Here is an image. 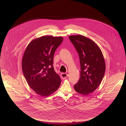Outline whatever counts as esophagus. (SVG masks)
Wrapping results in <instances>:
<instances>
[{
	"mask_svg": "<svg viewBox=\"0 0 126 126\" xmlns=\"http://www.w3.org/2000/svg\"><path fill=\"white\" fill-rule=\"evenodd\" d=\"M61 76L62 79H65L68 77V74L65 73H62L61 74Z\"/></svg>",
	"mask_w": 126,
	"mask_h": 126,
	"instance_id": "1",
	"label": "esophagus"
}]
</instances>
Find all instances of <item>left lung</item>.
Here are the masks:
<instances>
[{
    "instance_id": "left-lung-1",
    "label": "left lung",
    "mask_w": 126,
    "mask_h": 126,
    "mask_svg": "<svg viewBox=\"0 0 126 126\" xmlns=\"http://www.w3.org/2000/svg\"><path fill=\"white\" fill-rule=\"evenodd\" d=\"M69 38L79 54L81 67V76L74 88L78 93L86 96L100 85L106 70L105 59L99 47L91 39L81 35Z\"/></svg>"
}]
</instances>
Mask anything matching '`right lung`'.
I'll return each instance as SVG.
<instances>
[{"mask_svg":"<svg viewBox=\"0 0 126 126\" xmlns=\"http://www.w3.org/2000/svg\"><path fill=\"white\" fill-rule=\"evenodd\" d=\"M63 40L62 36H43L32 40L22 59L24 77L33 90L42 97L57 91L61 84L53 66L54 54Z\"/></svg>","mask_w":126,"mask_h":126,"instance_id":"1","label":"right lung"}]
</instances>
